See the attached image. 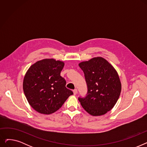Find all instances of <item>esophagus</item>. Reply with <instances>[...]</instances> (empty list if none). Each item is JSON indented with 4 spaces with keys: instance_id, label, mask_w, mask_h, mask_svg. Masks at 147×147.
<instances>
[{
    "instance_id": "obj_1",
    "label": "esophagus",
    "mask_w": 147,
    "mask_h": 147,
    "mask_svg": "<svg viewBox=\"0 0 147 147\" xmlns=\"http://www.w3.org/2000/svg\"><path fill=\"white\" fill-rule=\"evenodd\" d=\"M73 93H74V95H76L77 94H78V90H77L76 89L73 90Z\"/></svg>"
}]
</instances>
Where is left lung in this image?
<instances>
[{"mask_svg": "<svg viewBox=\"0 0 147 147\" xmlns=\"http://www.w3.org/2000/svg\"><path fill=\"white\" fill-rule=\"evenodd\" d=\"M88 86L85 98H79L89 114L99 116L110 111L119 98L121 84L119 74L105 59L98 57L79 64Z\"/></svg>", "mask_w": 147, "mask_h": 147, "instance_id": "1", "label": "left lung"}]
</instances>
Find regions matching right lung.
Here are the masks:
<instances>
[{"instance_id":"1","label":"right lung","mask_w":147,"mask_h":147,"mask_svg":"<svg viewBox=\"0 0 147 147\" xmlns=\"http://www.w3.org/2000/svg\"><path fill=\"white\" fill-rule=\"evenodd\" d=\"M64 66L61 61L43 59L31 65L26 72L23 90L30 106L38 113H55L73 94L60 75Z\"/></svg>"}]
</instances>
